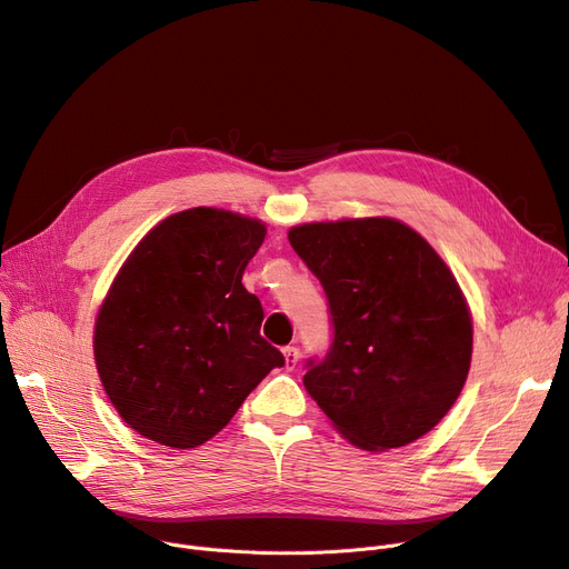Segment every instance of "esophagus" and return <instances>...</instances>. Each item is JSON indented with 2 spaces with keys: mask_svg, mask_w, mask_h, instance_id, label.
<instances>
[{
  "mask_svg": "<svg viewBox=\"0 0 569 569\" xmlns=\"http://www.w3.org/2000/svg\"><path fill=\"white\" fill-rule=\"evenodd\" d=\"M283 357H286V368L292 370L297 366V361H299V350L288 346V348H283Z\"/></svg>",
  "mask_w": 569,
  "mask_h": 569,
  "instance_id": "obj_1",
  "label": "esophagus"
}]
</instances>
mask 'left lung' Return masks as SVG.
<instances>
[{"label":"left lung","instance_id":"8db88e82","mask_svg":"<svg viewBox=\"0 0 569 569\" xmlns=\"http://www.w3.org/2000/svg\"><path fill=\"white\" fill-rule=\"evenodd\" d=\"M327 295L331 346L305 387L366 450L411 443L458 400L471 363L467 301L437 251L396 219L305 223L288 233Z\"/></svg>","mask_w":569,"mask_h":569}]
</instances>
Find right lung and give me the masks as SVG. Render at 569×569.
I'll return each mask as SVG.
<instances>
[{
  "label": "right lung",
  "instance_id": "1",
  "mask_svg": "<svg viewBox=\"0 0 569 569\" xmlns=\"http://www.w3.org/2000/svg\"><path fill=\"white\" fill-rule=\"evenodd\" d=\"M262 240L256 219L192 208L158 223L126 260L93 350L111 405L146 439L206 443L286 363L260 336V299L242 286Z\"/></svg>",
  "mask_w": 569,
  "mask_h": 569
}]
</instances>
